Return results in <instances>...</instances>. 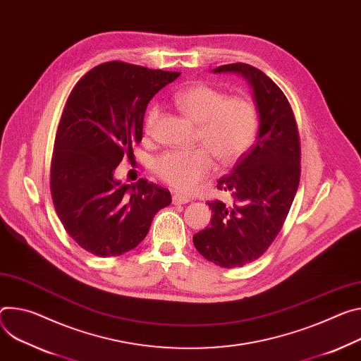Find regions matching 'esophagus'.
I'll list each match as a JSON object with an SVG mask.
<instances>
[{
    "label": "esophagus",
    "mask_w": 361,
    "mask_h": 361,
    "mask_svg": "<svg viewBox=\"0 0 361 361\" xmlns=\"http://www.w3.org/2000/svg\"><path fill=\"white\" fill-rule=\"evenodd\" d=\"M191 202V199H188L187 195H183V194H174L173 195V204H185Z\"/></svg>",
    "instance_id": "1"
}]
</instances>
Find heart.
Segmentation results:
<instances>
[{"label":"heart","mask_w":361,"mask_h":361,"mask_svg":"<svg viewBox=\"0 0 361 361\" xmlns=\"http://www.w3.org/2000/svg\"><path fill=\"white\" fill-rule=\"evenodd\" d=\"M174 99L190 119L199 123L197 140L207 148L169 151L155 159L154 171L176 190L191 192L213 171V155L223 166H232L247 152L257 135L259 111L250 97L226 96L206 83L181 89ZM159 116V105H151L144 119L147 135L154 133Z\"/></svg>","instance_id":"obj_1"}]
</instances>
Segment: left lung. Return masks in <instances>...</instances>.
I'll return each mask as SVG.
<instances>
[{"mask_svg":"<svg viewBox=\"0 0 361 361\" xmlns=\"http://www.w3.org/2000/svg\"><path fill=\"white\" fill-rule=\"evenodd\" d=\"M235 72L247 79L259 111L253 147L221 177L217 188L231 203L207 202L212 223L195 233V249L221 268H240L272 245L292 206L301 177V144L293 111L279 86L246 63L223 64L213 71Z\"/></svg>","mask_w":361,"mask_h":361,"instance_id":"8db88e82","label":"left lung"}]
</instances>
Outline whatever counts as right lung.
Returning a JSON list of instances; mask_svg holds the SVG:
<instances>
[{"label":"right lung","instance_id":"1","mask_svg":"<svg viewBox=\"0 0 361 361\" xmlns=\"http://www.w3.org/2000/svg\"><path fill=\"white\" fill-rule=\"evenodd\" d=\"M178 76L114 60L89 71L68 97L54 138L50 192L63 227L92 255L133 250L157 212L171 203L167 188L145 178L122 184L114 171L123 157L134 158L152 96Z\"/></svg>","mask_w":361,"mask_h":361}]
</instances>
